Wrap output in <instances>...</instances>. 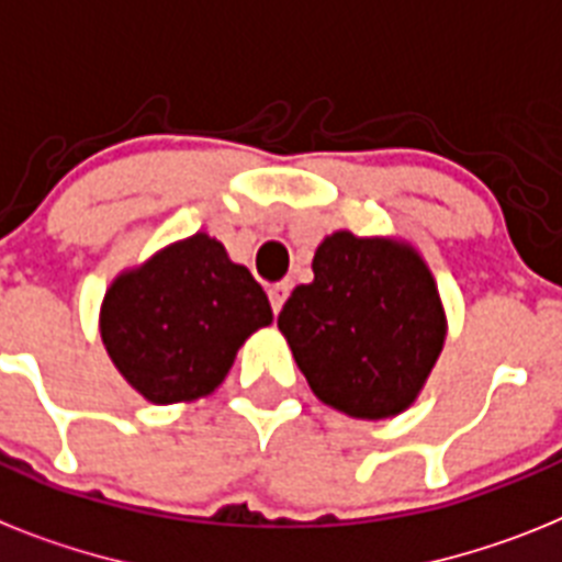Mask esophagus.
Here are the masks:
<instances>
[{"instance_id": "obj_1", "label": "esophagus", "mask_w": 562, "mask_h": 562, "mask_svg": "<svg viewBox=\"0 0 562 562\" xmlns=\"http://www.w3.org/2000/svg\"><path fill=\"white\" fill-rule=\"evenodd\" d=\"M289 294H291V282H277V285H271V289H268V300H271L273 314H280L282 305H285V300H289Z\"/></svg>"}]
</instances>
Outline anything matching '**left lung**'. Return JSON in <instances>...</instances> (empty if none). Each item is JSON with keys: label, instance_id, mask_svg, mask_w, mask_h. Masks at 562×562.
I'll return each instance as SVG.
<instances>
[{"label": "left lung", "instance_id": "left-lung-1", "mask_svg": "<svg viewBox=\"0 0 562 562\" xmlns=\"http://www.w3.org/2000/svg\"><path fill=\"white\" fill-rule=\"evenodd\" d=\"M314 282L280 311L282 337L311 391L348 417L405 412L446 342L431 271L408 243L337 231L314 254Z\"/></svg>", "mask_w": 562, "mask_h": 562}]
</instances>
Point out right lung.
Masks as SVG:
<instances>
[{
    "label": "right lung",
    "mask_w": 562,
    "mask_h": 562,
    "mask_svg": "<svg viewBox=\"0 0 562 562\" xmlns=\"http://www.w3.org/2000/svg\"><path fill=\"white\" fill-rule=\"evenodd\" d=\"M271 303L223 243L193 234L111 282L99 334L120 374L157 405L205 397L239 346L271 325Z\"/></svg>",
    "instance_id": "1"
}]
</instances>
